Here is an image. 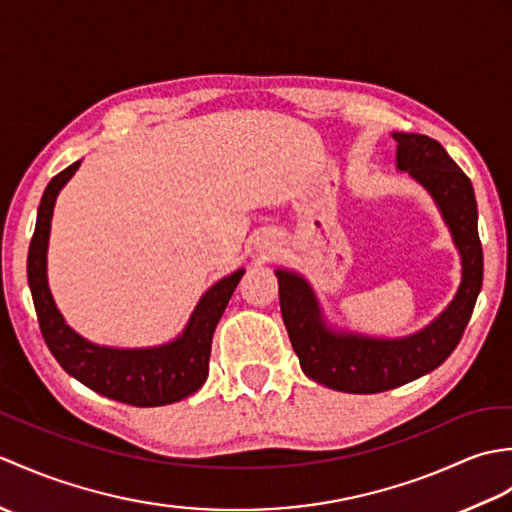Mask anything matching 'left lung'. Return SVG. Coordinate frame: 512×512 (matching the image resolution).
<instances>
[{"label":"left lung","instance_id":"obj_1","mask_svg":"<svg viewBox=\"0 0 512 512\" xmlns=\"http://www.w3.org/2000/svg\"><path fill=\"white\" fill-rule=\"evenodd\" d=\"M396 162L436 200L462 257V281L449 308L427 328L402 339L334 332L323 321L310 284L290 270H275L281 317L303 374L347 394H378L440 367L458 347L482 290L484 255L477 235L473 184L438 140L394 134Z\"/></svg>","mask_w":512,"mask_h":512}]
</instances>
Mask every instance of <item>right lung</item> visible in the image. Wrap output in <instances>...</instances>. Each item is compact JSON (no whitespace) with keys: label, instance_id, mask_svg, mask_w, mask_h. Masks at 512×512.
<instances>
[{"label":"right lung","instance_id":"right-lung-1","mask_svg":"<svg viewBox=\"0 0 512 512\" xmlns=\"http://www.w3.org/2000/svg\"><path fill=\"white\" fill-rule=\"evenodd\" d=\"M79 165L81 160H76L48 182L37 211L35 235L28 248V286L35 301L43 341L65 372L96 394L134 407L171 405L195 394L209 376L213 332L244 275V268L235 270L204 292L187 328L176 341L158 347L118 350V347L96 345L83 339L65 323L54 306L46 275L54 202Z\"/></svg>","mask_w":512,"mask_h":512}]
</instances>
